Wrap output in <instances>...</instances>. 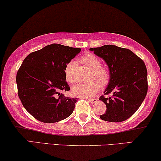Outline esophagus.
Here are the masks:
<instances>
[{
	"label": "esophagus",
	"instance_id": "34e87169",
	"mask_svg": "<svg viewBox=\"0 0 161 161\" xmlns=\"http://www.w3.org/2000/svg\"><path fill=\"white\" fill-rule=\"evenodd\" d=\"M88 101L91 103H95L97 102V98H92V99H89Z\"/></svg>",
	"mask_w": 161,
	"mask_h": 161
}]
</instances>
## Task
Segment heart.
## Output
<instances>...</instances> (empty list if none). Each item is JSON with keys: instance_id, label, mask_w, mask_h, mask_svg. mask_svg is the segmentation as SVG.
Listing matches in <instances>:
<instances>
[{"instance_id": "obj_1", "label": "heart", "mask_w": 161, "mask_h": 161, "mask_svg": "<svg viewBox=\"0 0 161 161\" xmlns=\"http://www.w3.org/2000/svg\"><path fill=\"white\" fill-rule=\"evenodd\" d=\"M80 61L92 71V80H95L102 85H106L110 79V72L108 68L102 66V61L92 53H87L80 58ZM76 66L75 61L69 62L65 68V77L70 83H74L75 78L74 70ZM97 82L90 83H78L73 87L72 93L75 96L91 98L100 90V86Z\"/></svg>"}]
</instances>
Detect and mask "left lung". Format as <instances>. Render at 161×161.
I'll return each instance as SVG.
<instances>
[{"label": "left lung", "instance_id": "8db88e82", "mask_svg": "<svg viewBox=\"0 0 161 161\" xmlns=\"http://www.w3.org/2000/svg\"><path fill=\"white\" fill-rule=\"evenodd\" d=\"M106 62L110 79L99 100L106 105L101 119L121 122L131 117L144 100L148 91L147 69L144 62L131 50L115 45L91 48Z\"/></svg>", "mask_w": 161, "mask_h": 161}]
</instances>
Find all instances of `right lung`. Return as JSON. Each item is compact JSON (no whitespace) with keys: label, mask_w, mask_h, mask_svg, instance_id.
I'll return each instance as SVG.
<instances>
[{"label":"right lung","mask_w":161,"mask_h":161,"mask_svg":"<svg viewBox=\"0 0 161 161\" xmlns=\"http://www.w3.org/2000/svg\"><path fill=\"white\" fill-rule=\"evenodd\" d=\"M80 50L52 44L24 59L16 75L18 93L25 109L36 119L54 123L72 114L78 98L62 93L70 91L64 70Z\"/></svg>","instance_id":"add662e5"}]
</instances>
